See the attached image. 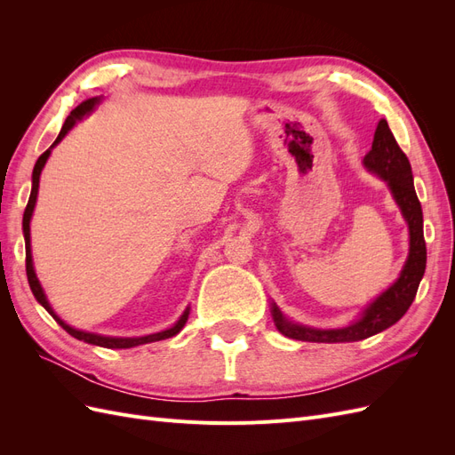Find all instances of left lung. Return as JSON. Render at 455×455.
<instances>
[{
	"instance_id": "obj_1",
	"label": "left lung",
	"mask_w": 455,
	"mask_h": 455,
	"mask_svg": "<svg viewBox=\"0 0 455 455\" xmlns=\"http://www.w3.org/2000/svg\"><path fill=\"white\" fill-rule=\"evenodd\" d=\"M364 164L371 172H376L383 180H387L393 191V197L398 203V206H401V211L408 222L410 254L404 269L393 286H389L379 298L371 301L361 319L346 328L319 330L294 324L284 319L277 306H273L275 326L279 328L281 334L288 338L315 343H343L366 339L381 332V330L393 326L396 321H401L403 315L408 311L411 301H414L418 294V286L427 264V246L423 239V212L414 189V178H411L410 161L401 149V146L395 140V136L385 119L378 123L371 149L364 156Z\"/></svg>"
}]
</instances>
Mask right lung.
<instances>
[{"label":"right lung","mask_w":455,"mask_h":455,"mask_svg":"<svg viewBox=\"0 0 455 455\" xmlns=\"http://www.w3.org/2000/svg\"><path fill=\"white\" fill-rule=\"evenodd\" d=\"M99 102V99H89L85 102H81L74 112L66 117L64 125L57 136V140L52 142V146H57L62 139L64 134L70 131L76 121H79L81 117H84L85 114H89L91 109L94 108V104ZM51 146V148H52ZM51 148L47 151H44V154L39 156V159L36 161V167H34V172H32V194H30V199H28V204H26V211H24V218H22V229H24V243H26V275H28V283H30V288L32 292L36 296V299L39 301L41 306H44L51 315L52 319L57 321L68 334L85 341V343H92V346H100V347H108V349H129V347H136V346H144V343H151V341H159V339H167V338H172L176 336L180 330L184 328L186 321H188V315H189V309L184 311V315L180 316V321H178L172 328L169 330H163V332H157V334H149V336H142V338H108V336H99V334H91V332H84V330H76L72 326H68L64 321H60L57 315H54V311L51 309L49 301L44 294V288H41L37 277H36V271H34V264H32V251H30V218H32V212H34V206H36V199H37V188H39V174H41V169L45 167V161L51 154Z\"/></svg>","instance_id":"obj_1"}]
</instances>
